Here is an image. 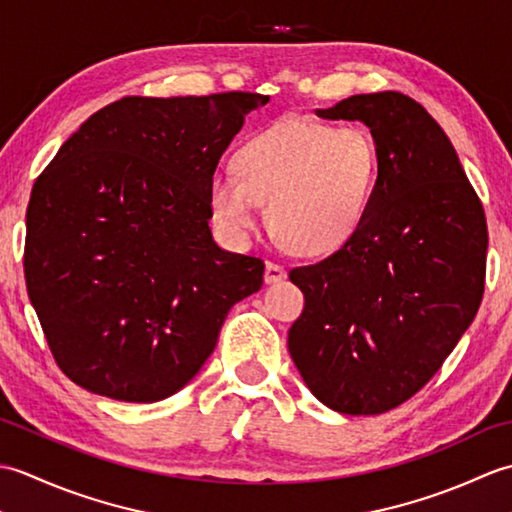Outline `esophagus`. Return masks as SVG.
Masks as SVG:
<instances>
[{
	"label": "esophagus",
	"instance_id": "obj_1",
	"mask_svg": "<svg viewBox=\"0 0 512 512\" xmlns=\"http://www.w3.org/2000/svg\"><path fill=\"white\" fill-rule=\"evenodd\" d=\"M286 277H288V273H286L284 266H279L275 262H266V273H264L266 284H277V281L286 279Z\"/></svg>",
	"mask_w": 512,
	"mask_h": 512
}]
</instances>
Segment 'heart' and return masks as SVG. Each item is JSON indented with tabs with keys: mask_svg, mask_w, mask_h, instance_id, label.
Listing matches in <instances>:
<instances>
[{
	"mask_svg": "<svg viewBox=\"0 0 512 512\" xmlns=\"http://www.w3.org/2000/svg\"><path fill=\"white\" fill-rule=\"evenodd\" d=\"M235 171L215 173L209 202L217 226L246 242L268 204L275 235L299 255H330L363 226L378 182V145L363 125L290 116L248 138Z\"/></svg>",
	"mask_w": 512,
	"mask_h": 512,
	"instance_id": "heart-1",
	"label": "heart"
}]
</instances>
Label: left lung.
Masks as SVG:
<instances>
[{
  "instance_id": "left-lung-1",
  "label": "left lung",
  "mask_w": 512,
  "mask_h": 512,
  "mask_svg": "<svg viewBox=\"0 0 512 512\" xmlns=\"http://www.w3.org/2000/svg\"><path fill=\"white\" fill-rule=\"evenodd\" d=\"M317 116L369 127L378 182L350 242L290 270L306 308L288 350L325 407L376 416L427 385L473 323L486 217L451 140L409 96L356 94Z\"/></svg>"
}]
</instances>
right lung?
I'll use <instances>...</instances> for the list:
<instances>
[{
  "mask_svg": "<svg viewBox=\"0 0 512 512\" xmlns=\"http://www.w3.org/2000/svg\"><path fill=\"white\" fill-rule=\"evenodd\" d=\"M268 96H127L74 132L30 193L24 273L72 383L125 402L176 394L264 262L215 244L209 187Z\"/></svg>",
  "mask_w": 512,
  "mask_h": 512,
  "instance_id": "1",
  "label": "right lung"
}]
</instances>
